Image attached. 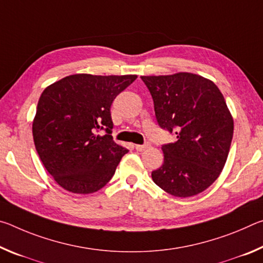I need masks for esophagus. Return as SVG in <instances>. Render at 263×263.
<instances>
[{
    "label": "esophagus",
    "instance_id": "obj_1",
    "mask_svg": "<svg viewBox=\"0 0 263 263\" xmlns=\"http://www.w3.org/2000/svg\"><path fill=\"white\" fill-rule=\"evenodd\" d=\"M135 147H136V149H137V151H139V152H142V151L147 149V148L149 147V145H148V144H144V145H136Z\"/></svg>",
    "mask_w": 263,
    "mask_h": 263
}]
</instances>
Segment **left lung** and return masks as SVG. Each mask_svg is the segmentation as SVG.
Returning a JSON list of instances; mask_svg holds the SVG:
<instances>
[{"label": "left lung", "instance_id": "8db88e82", "mask_svg": "<svg viewBox=\"0 0 263 263\" xmlns=\"http://www.w3.org/2000/svg\"><path fill=\"white\" fill-rule=\"evenodd\" d=\"M152 95L159 126L175 142L162 145L163 163L152 172L154 183L176 197H190L219 176L233 137V118L215 83L177 73L141 77Z\"/></svg>", "mask_w": 263, "mask_h": 263}]
</instances>
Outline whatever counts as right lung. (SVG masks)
Listing matches in <instances>:
<instances>
[{
  "label": "right lung",
  "instance_id": "add662e5",
  "mask_svg": "<svg viewBox=\"0 0 263 263\" xmlns=\"http://www.w3.org/2000/svg\"><path fill=\"white\" fill-rule=\"evenodd\" d=\"M136 79L75 74L43 91L32 124L34 146L47 172L64 189L91 194L114 176L128 149L112 139L110 108Z\"/></svg>",
  "mask_w": 263,
  "mask_h": 263
}]
</instances>
